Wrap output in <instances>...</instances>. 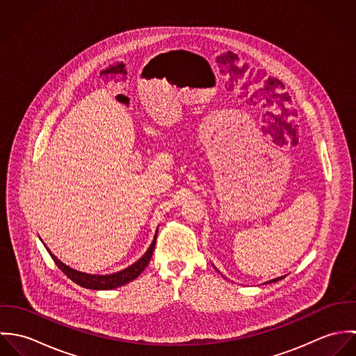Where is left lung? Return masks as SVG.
<instances>
[{
  "instance_id": "1",
  "label": "left lung",
  "mask_w": 356,
  "mask_h": 356,
  "mask_svg": "<svg viewBox=\"0 0 356 356\" xmlns=\"http://www.w3.org/2000/svg\"><path fill=\"white\" fill-rule=\"evenodd\" d=\"M282 278H284V277H278V278H274V280H271V281H268V282H270V284H271V282H277V281H280V280H282Z\"/></svg>"
}]
</instances>
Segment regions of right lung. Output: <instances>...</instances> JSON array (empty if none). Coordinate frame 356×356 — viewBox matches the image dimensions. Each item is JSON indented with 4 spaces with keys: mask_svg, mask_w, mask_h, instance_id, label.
Instances as JSON below:
<instances>
[{
    "mask_svg": "<svg viewBox=\"0 0 356 356\" xmlns=\"http://www.w3.org/2000/svg\"><path fill=\"white\" fill-rule=\"evenodd\" d=\"M156 237L157 233L154 234L152 244L148 248V251L144 254L143 257H140L136 263H133L131 266H129L127 268L113 273V274H108V275H95V274H86L82 271H76L68 266H65L63 261H60L54 254H51L48 250V252L51 256V259L54 260V263L57 264V267L75 284H78L82 288L86 289H95V291H108V289H115L119 288L133 280H136L144 270L145 267L149 264V260L152 257L153 250H154V244H156Z\"/></svg>",
    "mask_w": 356,
    "mask_h": 356,
    "instance_id": "1",
    "label": "right lung"
}]
</instances>
